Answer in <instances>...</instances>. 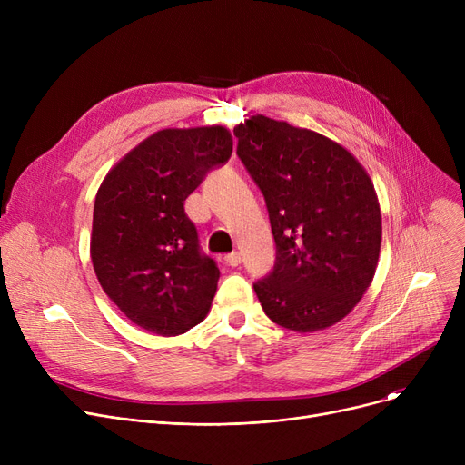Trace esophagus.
<instances>
[{
	"label": "esophagus",
	"mask_w": 465,
	"mask_h": 465,
	"mask_svg": "<svg viewBox=\"0 0 465 465\" xmlns=\"http://www.w3.org/2000/svg\"><path fill=\"white\" fill-rule=\"evenodd\" d=\"M224 262L230 265V267H237L241 263V254L239 252H230L228 256H224Z\"/></svg>",
	"instance_id": "esophagus-1"
}]
</instances>
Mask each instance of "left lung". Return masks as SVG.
<instances>
[{"label":"left lung","mask_w":465,"mask_h":465,"mask_svg":"<svg viewBox=\"0 0 465 465\" xmlns=\"http://www.w3.org/2000/svg\"><path fill=\"white\" fill-rule=\"evenodd\" d=\"M233 135L277 247L273 270L254 282L263 312L302 333L333 326L377 270L382 226L370 175L331 139L262 114Z\"/></svg>","instance_id":"left-lung-1"}]
</instances>
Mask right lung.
<instances>
[{"instance_id": "right-lung-1", "label": "right lung", "mask_w": 465, "mask_h": 465, "mask_svg": "<svg viewBox=\"0 0 465 465\" xmlns=\"http://www.w3.org/2000/svg\"><path fill=\"white\" fill-rule=\"evenodd\" d=\"M233 151L226 128L162 130L107 173L94 203L90 256L105 294L146 331L200 324L220 272L200 247L184 202Z\"/></svg>"}]
</instances>
